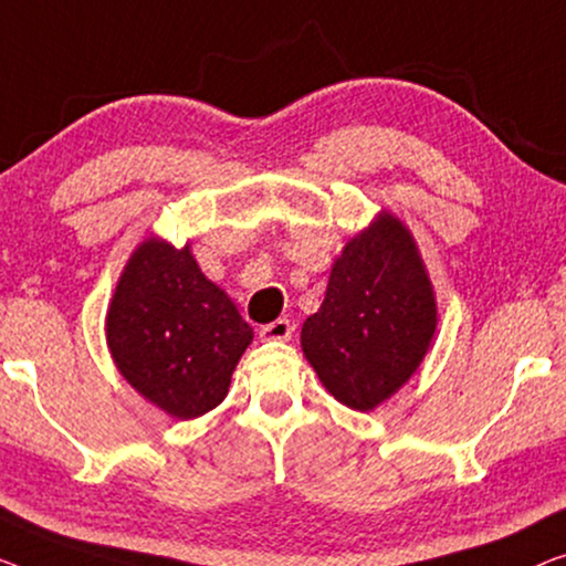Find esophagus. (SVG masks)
I'll use <instances>...</instances> for the list:
<instances>
[{
    "instance_id": "esophagus-1",
    "label": "esophagus",
    "mask_w": 566,
    "mask_h": 566,
    "mask_svg": "<svg viewBox=\"0 0 566 566\" xmlns=\"http://www.w3.org/2000/svg\"><path fill=\"white\" fill-rule=\"evenodd\" d=\"M292 333H294V325L290 323V319H284V317H280V319H274V323H269V325H264L261 327V340H290L292 337Z\"/></svg>"
}]
</instances>
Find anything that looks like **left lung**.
<instances>
[{
    "label": "left lung",
    "mask_w": 566,
    "mask_h": 566,
    "mask_svg": "<svg viewBox=\"0 0 566 566\" xmlns=\"http://www.w3.org/2000/svg\"><path fill=\"white\" fill-rule=\"evenodd\" d=\"M437 333V297L415 235L391 210L350 235L325 300L302 325V353L327 394L374 411L417 374Z\"/></svg>",
    "instance_id": "1"
}]
</instances>
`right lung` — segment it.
Masks as SVG:
<instances>
[{"label":"right lung","mask_w":566,"mask_h":566,"mask_svg":"<svg viewBox=\"0 0 566 566\" xmlns=\"http://www.w3.org/2000/svg\"><path fill=\"white\" fill-rule=\"evenodd\" d=\"M251 340L254 331L200 272L190 241L175 249L149 235L132 251L106 310V345L142 399L172 419L208 415Z\"/></svg>","instance_id":"1"}]
</instances>
